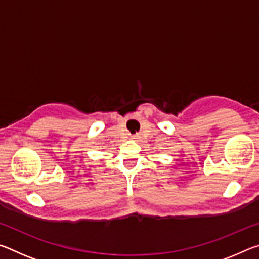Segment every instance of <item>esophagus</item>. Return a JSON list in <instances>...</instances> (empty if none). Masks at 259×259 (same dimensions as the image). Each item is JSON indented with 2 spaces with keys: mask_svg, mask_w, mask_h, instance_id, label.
Segmentation results:
<instances>
[{
  "mask_svg": "<svg viewBox=\"0 0 259 259\" xmlns=\"http://www.w3.org/2000/svg\"><path fill=\"white\" fill-rule=\"evenodd\" d=\"M131 138H133V139H136V138H137V136H131Z\"/></svg>",
  "mask_w": 259,
  "mask_h": 259,
  "instance_id": "34e87169",
  "label": "esophagus"
}]
</instances>
